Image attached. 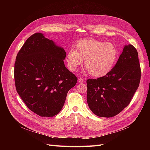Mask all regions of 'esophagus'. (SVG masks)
Returning <instances> with one entry per match:
<instances>
[{
    "mask_svg": "<svg viewBox=\"0 0 150 150\" xmlns=\"http://www.w3.org/2000/svg\"><path fill=\"white\" fill-rule=\"evenodd\" d=\"M83 82H84V79H83L81 78H78V83H83Z\"/></svg>",
    "mask_w": 150,
    "mask_h": 150,
    "instance_id": "34e87169",
    "label": "esophagus"
}]
</instances>
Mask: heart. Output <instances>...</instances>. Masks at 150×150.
<instances>
[{
    "instance_id": "heart-1",
    "label": "heart",
    "mask_w": 150,
    "mask_h": 150,
    "mask_svg": "<svg viewBox=\"0 0 150 150\" xmlns=\"http://www.w3.org/2000/svg\"><path fill=\"white\" fill-rule=\"evenodd\" d=\"M118 56V49L115 44L90 38L79 40L75 49H69L66 62L68 68L76 71L84 60V67L89 73L94 78H101L112 70Z\"/></svg>"
}]
</instances>
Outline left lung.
Wrapping results in <instances>:
<instances>
[{
	"label": "left lung",
	"mask_w": 150,
	"mask_h": 150,
	"mask_svg": "<svg viewBox=\"0 0 150 150\" xmlns=\"http://www.w3.org/2000/svg\"><path fill=\"white\" fill-rule=\"evenodd\" d=\"M140 79L138 52L132 45H125L116 65L107 75L86 81L89 109L99 117L119 114L129 104Z\"/></svg>",
	"instance_id": "obj_1"
}]
</instances>
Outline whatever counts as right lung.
<instances>
[{
	"instance_id": "add662e5",
	"label": "right lung",
	"mask_w": 150,
	"mask_h": 150,
	"mask_svg": "<svg viewBox=\"0 0 150 150\" xmlns=\"http://www.w3.org/2000/svg\"><path fill=\"white\" fill-rule=\"evenodd\" d=\"M66 52L42 33L32 35L18 52L16 88L30 111L42 117L57 115L78 78L66 67Z\"/></svg>"
}]
</instances>
